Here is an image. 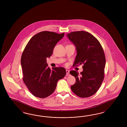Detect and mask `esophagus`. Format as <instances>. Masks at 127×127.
I'll return each mask as SVG.
<instances>
[{"label": "esophagus", "mask_w": 127, "mask_h": 127, "mask_svg": "<svg viewBox=\"0 0 127 127\" xmlns=\"http://www.w3.org/2000/svg\"><path fill=\"white\" fill-rule=\"evenodd\" d=\"M66 76H69V75H70V74H69V70H66Z\"/></svg>", "instance_id": "34e87169"}]
</instances>
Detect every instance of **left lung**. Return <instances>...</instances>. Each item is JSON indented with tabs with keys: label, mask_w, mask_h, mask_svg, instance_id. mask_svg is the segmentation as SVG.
Here are the masks:
<instances>
[{
	"label": "left lung",
	"mask_w": 127,
	"mask_h": 127,
	"mask_svg": "<svg viewBox=\"0 0 127 127\" xmlns=\"http://www.w3.org/2000/svg\"><path fill=\"white\" fill-rule=\"evenodd\" d=\"M66 35L76 49L73 66L83 64L81 75L76 71L69 72L76 79L71 90L80 97L92 96L99 89L104 79L106 59L103 49L98 40L88 32L76 31Z\"/></svg>",
	"instance_id": "obj_1"
}]
</instances>
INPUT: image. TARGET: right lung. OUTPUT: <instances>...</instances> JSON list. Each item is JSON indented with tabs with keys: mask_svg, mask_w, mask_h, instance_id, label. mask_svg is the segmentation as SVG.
<instances>
[{
	"mask_svg": "<svg viewBox=\"0 0 127 127\" xmlns=\"http://www.w3.org/2000/svg\"><path fill=\"white\" fill-rule=\"evenodd\" d=\"M64 33L43 31L34 35L27 45L21 58L23 80L30 92L44 98L53 94L59 80L65 77L63 67H48L46 58H50L56 44Z\"/></svg>",
	"mask_w": 127,
	"mask_h": 127,
	"instance_id": "obj_1",
	"label": "right lung"
}]
</instances>
